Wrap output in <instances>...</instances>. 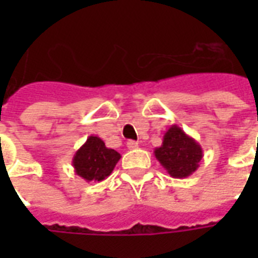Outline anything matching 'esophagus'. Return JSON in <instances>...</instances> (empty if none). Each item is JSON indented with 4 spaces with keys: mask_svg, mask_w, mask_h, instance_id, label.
Segmentation results:
<instances>
[{
    "mask_svg": "<svg viewBox=\"0 0 258 258\" xmlns=\"http://www.w3.org/2000/svg\"><path fill=\"white\" fill-rule=\"evenodd\" d=\"M127 148H128V149H137V148H138V142H137V141L130 140L128 142H127Z\"/></svg>",
    "mask_w": 258,
    "mask_h": 258,
    "instance_id": "34e87169",
    "label": "esophagus"
}]
</instances>
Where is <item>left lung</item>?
<instances>
[{
  "label": "left lung",
  "instance_id": "left-lung-1",
  "mask_svg": "<svg viewBox=\"0 0 258 258\" xmlns=\"http://www.w3.org/2000/svg\"><path fill=\"white\" fill-rule=\"evenodd\" d=\"M155 156L173 178H186L198 170L203 151L199 142L174 124L164 133Z\"/></svg>",
  "mask_w": 258,
  "mask_h": 258
}]
</instances>
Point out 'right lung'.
I'll return each mask as SVG.
<instances>
[{
    "mask_svg": "<svg viewBox=\"0 0 258 258\" xmlns=\"http://www.w3.org/2000/svg\"><path fill=\"white\" fill-rule=\"evenodd\" d=\"M120 157V153L114 149L106 148L105 142L99 137L91 135L87 138L84 145L74 153L72 163L74 173L79 177L85 179L87 182H99L112 174Z\"/></svg>",
    "mask_w": 258,
    "mask_h": 258,
    "instance_id": "add662e5",
    "label": "right lung"
}]
</instances>
